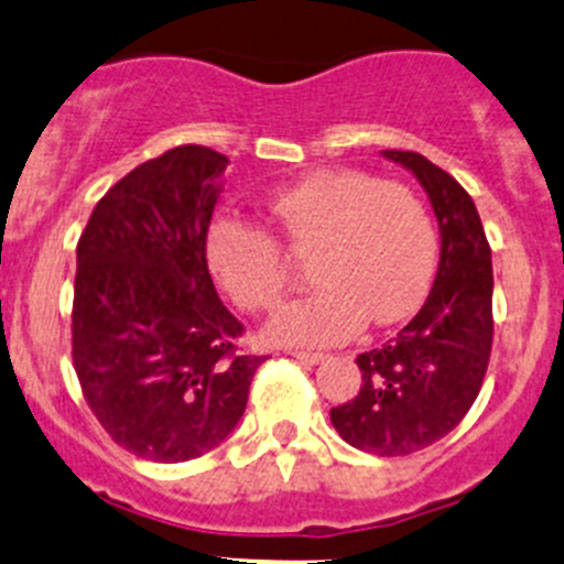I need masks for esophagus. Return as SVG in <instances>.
I'll return each mask as SVG.
<instances>
[{"mask_svg": "<svg viewBox=\"0 0 564 564\" xmlns=\"http://www.w3.org/2000/svg\"><path fill=\"white\" fill-rule=\"evenodd\" d=\"M292 358L300 360V364H305V366H316V364H322V360H325V355H322V352H305V349H300V352H292Z\"/></svg>", "mask_w": 564, "mask_h": 564, "instance_id": "1", "label": "esophagus"}]
</instances>
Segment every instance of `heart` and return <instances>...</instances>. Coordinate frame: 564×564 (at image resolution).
I'll list each match as a JSON object with an SVG mask.
<instances>
[{
  "label": "heart",
  "mask_w": 564,
  "mask_h": 564,
  "mask_svg": "<svg viewBox=\"0 0 564 564\" xmlns=\"http://www.w3.org/2000/svg\"><path fill=\"white\" fill-rule=\"evenodd\" d=\"M267 220L292 253H311V294L283 305L264 327L286 347L338 344L366 325L413 314L438 256L433 217L404 184L360 171H316L267 200ZM206 261L245 311L275 308L286 261L275 239L250 223L220 217L206 234Z\"/></svg>",
  "instance_id": "1"
}]
</instances>
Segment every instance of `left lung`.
Returning <instances> with one entry per match:
<instances>
[{"mask_svg":"<svg viewBox=\"0 0 564 564\" xmlns=\"http://www.w3.org/2000/svg\"><path fill=\"white\" fill-rule=\"evenodd\" d=\"M382 156L413 173L433 204L438 275L397 338L355 358L360 391L333 408L330 421L355 449L399 457L449 435L482 388L494 344V264L477 206L449 173L413 151Z\"/></svg>","mask_w":564,"mask_h":564,"instance_id":"8db88e82","label":"left lung"}]
</instances>
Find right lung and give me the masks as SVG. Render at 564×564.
<instances>
[{
	"label": "right lung",
	"instance_id": "obj_1",
	"mask_svg": "<svg viewBox=\"0 0 564 564\" xmlns=\"http://www.w3.org/2000/svg\"><path fill=\"white\" fill-rule=\"evenodd\" d=\"M228 156L178 145L120 178L76 245L74 369L98 424L154 463L220 446L264 355H239L242 322L206 267Z\"/></svg>",
	"mask_w": 564,
	"mask_h": 564
}]
</instances>
